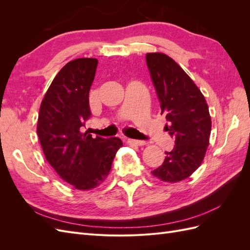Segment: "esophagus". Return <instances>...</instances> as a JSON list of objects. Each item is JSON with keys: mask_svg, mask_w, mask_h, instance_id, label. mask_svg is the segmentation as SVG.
I'll return each mask as SVG.
<instances>
[{"mask_svg": "<svg viewBox=\"0 0 250 250\" xmlns=\"http://www.w3.org/2000/svg\"><path fill=\"white\" fill-rule=\"evenodd\" d=\"M127 143H128V145H130V146H143V145H146V142L145 141L133 140V139H128Z\"/></svg>", "mask_w": 250, "mask_h": 250, "instance_id": "1", "label": "esophagus"}]
</instances>
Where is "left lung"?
<instances>
[{
    "instance_id": "8db88e82",
    "label": "left lung",
    "mask_w": 250,
    "mask_h": 250,
    "mask_svg": "<svg viewBox=\"0 0 250 250\" xmlns=\"http://www.w3.org/2000/svg\"><path fill=\"white\" fill-rule=\"evenodd\" d=\"M146 62L162 115L168 121L165 129L175 141L163 165L151 173L166 183H177L191 176L206 155L211 128L208 106L200 89L171 57L148 53Z\"/></svg>"
}]
</instances>
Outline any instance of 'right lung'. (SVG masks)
Masks as SVG:
<instances>
[{
  "instance_id": "1",
  "label": "right lung",
  "mask_w": 250,
  "mask_h": 250,
  "mask_svg": "<svg viewBox=\"0 0 250 250\" xmlns=\"http://www.w3.org/2000/svg\"><path fill=\"white\" fill-rule=\"evenodd\" d=\"M96 58L67 62L53 79L41 104L37 135L46 160L58 175L77 190H90L107 177L119 138H92L83 127L90 118L89 89Z\"/></svg>"
}]
</instances>
